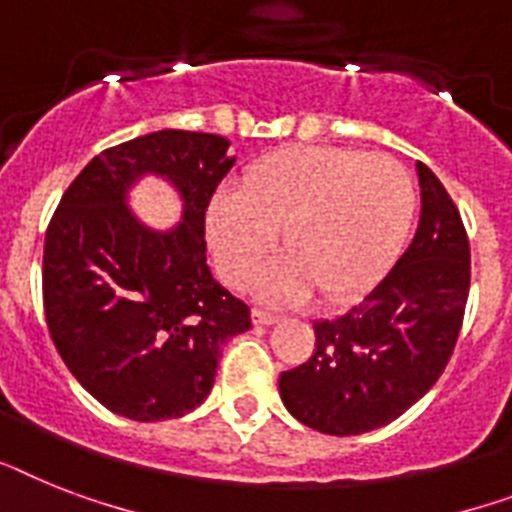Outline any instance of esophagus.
<instances>
[{
	"instance_id": "34e87169",
	"label": "esophagus",
	"mask_w": 512,
	"mask_h": 512,
	"mask_svg": "<svg viewBox=\"0 0 512 512\" xmlns=\"http://www.w3.org/2000/svg\"><path fill=\"white\" fill-rule=\"evenodd\" d=\"M252 323H255V326H273V323H278V315L268 313L263 307H255V310H252Z\"/></svg>"
}]
</instances>
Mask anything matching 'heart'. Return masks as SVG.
Wrapping results in <instances>:
<instances>
[{"mask_svg":"<svg viewBox=\"0 0 512 512\" xmlns=\"http://www.w3.org/2000/svg\"><path fill=\"white\" fill-rule=\"evenodd\" d=\"M413 213V176L397 157L297 144L257 160L242 189L215 191L205 226L231 286L255 276L281 231L286 255L260 273L257 292L297 302L315 289L323 302H342L392 265Z\"/></svg>","mask_w":512,"mask_h":512,"instance_id":"b5f03b06","label":"heart"}]
</instances>
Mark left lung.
<instances>
[{"mask_svg":"<svg viewBox=\"0 0 512 512\" xmlns=\"http://www.w3.org/2000/svg\"><path fill=\"white\" fill-rule=\"evenodd\" d=\"M421 223L410 247L355 307L315 323L307 363L278 392L305 426L355 436L400 418L450 363L471 289V244L458 207L423 162Z\"/></svg>","mask_w":512,"mask_h":512,"instance_id":"left-lung-1","label":"left lung"}]
</instances>
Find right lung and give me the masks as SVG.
Here are the masks:
<instances>
[{
  "mask_svg": "<svg viewBox=\"0 0 512 512\" xmlns=\"http://www.w3.org/2000/svg\"><path fill=\"white\" fill-rule=\"evenodd\" d=\"M228 147L173 128L123 141L78 173L49 220L41 289L54 347L94 400L131 421L202 405L220 347L252 326L205 257L207 205L234 165ZM144 172L168 177L185 199L168 235L127 213V189Z\"/></svg>",
  "mask_w": 512,
  "mask_h": 512,
  "instance_id": "obj_1",
  "label": "right lung"
}]
</instances>
